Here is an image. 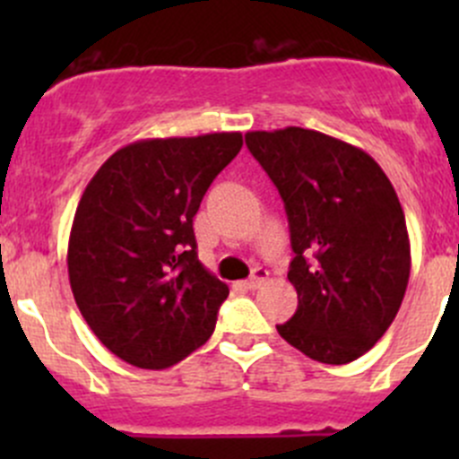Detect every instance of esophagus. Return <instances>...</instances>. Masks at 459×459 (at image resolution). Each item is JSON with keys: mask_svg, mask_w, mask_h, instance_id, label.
<instances>
[{"mask_svg": "<svg viewBox=\"0 0 459 459\" xmlns=\"http://www.w3.org/2000/svg\"><path fill=\"white\" fill-rule=\"evenodd\" d=\"M266 277H268V273L264 271V268H255V271H253V275H251V280L242 281V286H244V289H248V290H255L264 284V281H266Z\"/></svg>", "mask_w": 459, "mask_h": 459, "instance_id": "esophagus-1", "label": "esophagus"}]
</instances>
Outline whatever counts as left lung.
<instances>
[{
    "label": "left lung",
    "mask_w": 459,
    "mask_h": 459,
    "mask_svg": "<svg viewBox=\"0 0 459 459\" xmlns=\"http://www.w3.org/2000/svg\"><path fill=\"white\" fill-rule=\"evenodd\" d=\"M284 200L298 311L277 333L322 364L371 351L404 299L411 242L391 179L362 148L299 126L247 133Z\"/></svg>",
    "instance_id": "left-lung-1"
}]
</instances>
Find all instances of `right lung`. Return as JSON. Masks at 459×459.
<instances>
[{"instance_id": "add662e5", "label": "right lung", "mask_w": 459, "mask_h": 459, "mask_svg": "<svg viewBox=\"0 0 459 459\" xmlns=\"http://www.w3.org/2000/svg\"><path fill=\"white\" fill-rule=\"evenodd\" d=\"M242 143V133L140 140L88 182L68 280L91 331L124 362L173 367L215 331L229 286L197 259L193 217Z\"/></svg>"}]
</instances>
